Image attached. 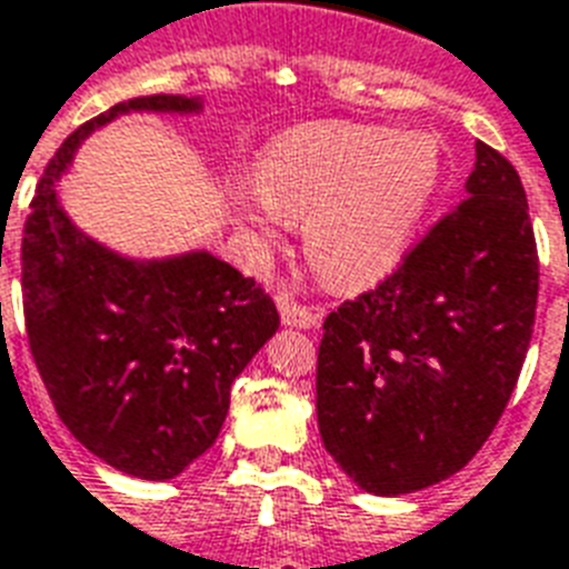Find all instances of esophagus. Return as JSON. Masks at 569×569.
Wrapping results in <instances>:
<instances>
[{"instance_id":"34e87169","label":"esophagus","mask_w":569,"mask_h":569,"mask_svg":"<svg viewBox=\"0 0 569 569\" xmlns=\"http://www.w3.org/2000/svg\"><path fill=\"white\" fill-rule=\"evenodd\" d=\"M277 307H280V318H283V323H289V327L312 329L318 327L323 318L321 309L307 307V303L295 300L292 295H277Z\"/></svg>"}]
</instances>
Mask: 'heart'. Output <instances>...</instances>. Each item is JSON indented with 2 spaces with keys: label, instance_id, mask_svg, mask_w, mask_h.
I'll list each match as a JSON object with an SVG mask.
<instances>
[{
  "label": "heart",
  "instance_id": "heart-1",
  "mask_svg": "<svg viewBox=\"0 0 569 569\" xmlns=\"http://www.w3.org/2000/svg\"><path fill=\"white\" fill-rule=\"evenodd\" d=\"M442 159L431 136L376 123H327L283 138L260 164L246 217L262 233L303 222L315 271L332 286L370 283L402 260L437 193Z\"/></svg>",
  "mask_w": 569,
  "mask_h": 569
}]
</instances>
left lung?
Returning <instances> with one entry per match:
<instances>
[{"label":"left lung","instance_id":"obj_1","mask_svg":"<svg viewBox=\"0 0 569 569\" xmlns=\"http://www.w3.org/2000/svg\"><path fill=\"white\" fill-rule=\"evenodd\" d=\"M466 193L318 347L323 448L373 495H408L483 448L536 327L538 248L518 170L477 141Z\"/></svg>","mask_w":569,"mask_h":569}]
</instances>
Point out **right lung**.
Segmentation results:
<instances>
[{
  "label": "right lung",
  "instance_id": "add662e5",
  "mask_svg": "<svg viewBox=\"0 0 569 569\" xmlns=\"http://www.w3.org/2000/svg\"><path fill=\"white\" fill-rule=\"evenodd\" d=\"M132 109L193 112L199 100H123L66 138L22 231V312L42 385L74 439L118 471L170 480L213 446L233 379L280 315L254 277L204 251L132 262L66 219L54 181L94 127Z\"/></svg>",
  "mask_w": 569,
  "mask_h": 569
}]
</instances>
